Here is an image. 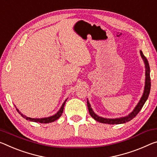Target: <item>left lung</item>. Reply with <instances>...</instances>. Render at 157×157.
Listing matches in <instances>:
<instances>
[{
  "instance_id": "1",
  "label": "left lung",
  "mask_w": 157,
  "mask_h": 157,
  "mask_svg": "<svg viewBox=\"0 0 157 157\" xmlns=\"http://www.w3.org/2000/svg\"><path fill=\"white\" fill-rule=\"evenodd\" d=\"M140 56L142 59H143L144 63H145V89H144V92L143 96H142L140 101L138 102V105L136 106V108H134V110L131 112V113L128 114V116L124 117H120V118H116V119H107V118H103L101 117H99L92 110L90 103L87 99V107L88 110L89 112V114L90 115L93 117L96 121H99L101 123L103 124H124L126 122H128V121H131V119H133L138 114L139 112L143 108L144 104L147 100L149 94H150V88H151V79H150V66H149V63L147 59H146V57L144 56L142 51H140Z\"/></svg>"
}]
</instances>
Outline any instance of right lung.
I'll return each mask as SVG.
<instances>
[{
  "mask_svg": "<svg viewBox=\"0 0 157 157\" xmlns=\"http://www.w3.org/2000/svg\"><path fill=\"white\" fill-rule=\"evenodd\" d=\"M68 99V98H67ZM66 100L63 102V103L62 104V105L61 107L60 110H59L57 113L54 114V115H52L51 117H44V118H40V119H35V118H31V117H26L25 115H24L23 114L21 113V112H19V110L18 109H17V110L18 113L21 114V117H23L24 118H25L27 120H29V121H34V122H39V123H43V124H47V123H50V122H53V121H56L61 116L62 113H63V108H64V105H65V103L67 101Z\"/></svg>",
  "mask_w": 157,
  "mask_h": 157,
  "instance_id": "1",
  "label": "right lung"
}]
</instances>
